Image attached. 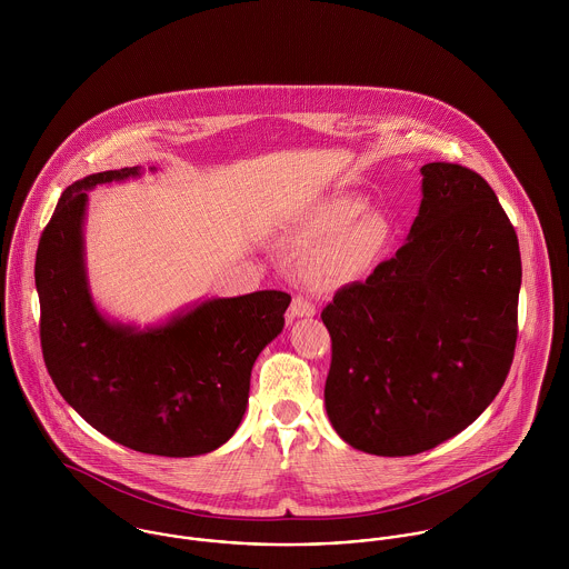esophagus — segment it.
I'll return each mask as SVG.
<instances>
[{"mask_svg":"<svg viewBox=\"0 0 569 569\" xmlns=\"http://www.w3.org/2000/svg\"><path fill=\"white\" fill-rule=\"evenodd\" d=\"M313 316H316V307H313L309 300L296 296L293 302H291V307H289V320H296V318H313Z\"/></svg>","mask_w":569,"mask_h":569,"instance_id":"esophagus-1","label":"esophagus"}]
</instances>
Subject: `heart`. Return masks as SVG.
Here are the masks:
<instances>
[{"mask_svg": "<svg viewBox=\"0 0 569 569\" xmlns=\"http://www.w3.org/2000/svg\"><path fill=\"white\" fill-rule=\"evenodd\" d=\"M357 197H332L313 203L296 226L300 243H316L305 258L307 273L325 287L366 278L383 260L392 239L390 221L363 210Z\"/></svg>", "mask_w": 569, "mask_h": 569, "instance_id": "b5f03b06", "label": "heart"}]
</instances>
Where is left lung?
Wrapping results in <instances>:
<instances>
[{
	"label": "left lung",
	"mask_w": 569,
	"mask_h": 569,
	"mask_svg": "<svg viewBox=\"0 0 569 569\" xmlns=\"http://www.w3.org/2000/svg\"><path fill=\"white\" fill-rule=\"evenodd\" d=\"M407 243L322 311L326 413L355 449L416 456L467 429L501 390L517 341L521 256L487 179L431 162Z\"/></svg>",
	"instance_id": "1"
}]
</instances>
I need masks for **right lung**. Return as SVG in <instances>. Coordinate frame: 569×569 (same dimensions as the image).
<instances>
[{
	"label": "right lung",
	"instance_id": "right-lung-1",
	"mask_svg": "<svg viewBox=\"0 0 569 569\" xmlns=\"http://www.w3.org/2000/svg\"><path fill=\"white\" fill-rule=\"evenodd\" d=\"M140 174H89L61 194L34 262L46 368L82 418L133 451L190 458L219 449L243 420L260 350L282 332L291 296L256 291L206 300L166 325L109 322L84 276L87 190Z\"/></svg>",
	"mask_w": 569,
	"mask_h": 569
}]
</instances>
